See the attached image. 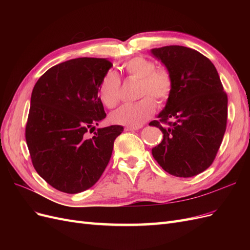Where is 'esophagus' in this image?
<instances>
[{
  "label": "esophagus",
  "instance_id": "34e87169",
  "mask_svg": "<svg viewBox=\"0 0 250 250\" xmlns=\"http://www.w3.org/2000/svg\"><path fill=\"white\" fill-rule=\"evenodd\" d=\"M141 126H137V127H132V126H126L125 127V130L126 131H134V130H138L140 129Z\"/></svg>",
  "mask_w": 250,
  "mask_h": 250
}]
</instances>
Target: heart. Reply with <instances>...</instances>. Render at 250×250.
Returning a JSON list of instances; mask_svg holds the SVG:
<instances>
[{"label": "heart", "instance_id": "obj_1", "mask_svg": "<svg viewBox=\"0 0 250 250\" xmlns=\"http://www.w3.org/2000/svg\"><path fill=\"white\" fill-rule=\"evenodd\" d=\"M123 69L129 77L140 79L139 97H144L135 103H127L120 106L109 116L110 122L117 125L137 127L144 124L153 115L156 104L169 99L173 90V78L165 67H155V63L148 58L138 56L123 63ZM121 80L115 71H108L102 77L98 94L103 105L112 108L120 101Z\"/></svg>", "mask_w": 250, "mask_h": 250}]
</instances>
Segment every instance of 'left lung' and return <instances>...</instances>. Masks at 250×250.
<instances>
[{
	"mask_svg": "<svg viewBox=\"0 0 250 250\" xmlns=\"http://www.w3.org/2000/svg\"><path fill=\"white\" fill-rule=\"evenodd\" d=\"M173 78V90L149 125L164 134L152 148L158 165L171 175L192 177L213 164L228 121V95L215 65L198 51L183 46L151 50ZM167 124L163 127L161 124Z\"/></svg>",
	"mask_w": 250,
	"mask_h": 250,
	"instance_id": "8db88e82",
	"label": "left lung"
}]
</instances>
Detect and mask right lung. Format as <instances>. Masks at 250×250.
<instances>
[{
    "label": "right lung",
    "instance_id": "right-lung-1",
    "mask_svg": "<svg viewBox=\"0 0 250 250\" xmlns=\"http://www.w3.org/2000/svg\"><path fill=\"white\" fill-rule=\"evenodd\" d=\"M111 66L106 58L71 59L52 66L33 87L27 146L36 172L58 191L76 194L92 188L123 132L122 126L111 125L88 138L106 117L98 88Z\"/></svg>",
    "mask_w": 250,
    "mask_h": 250
}]
</instances>
